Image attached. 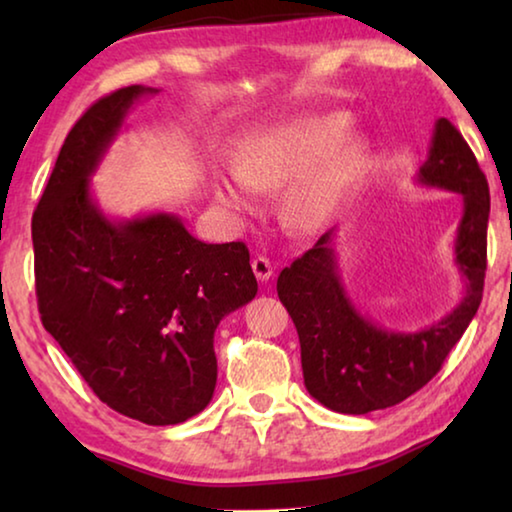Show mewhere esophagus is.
<instances>
[{"instance_id": "esophagus-1", "label": "esophagus", "mask_w": 512, "mask_h": 512, "mask_svg": "<svg viewBox=\"0 0 512 512\" xmlns=\"http://www.w3.org/2000/svg\"><path fill=\"white\" fill-rule=\"evenodd\" d=\"M253 273L259 282H266L273 277V264L268 262L266 257H255L253 259Z\"/></svg>"}]
</instances>
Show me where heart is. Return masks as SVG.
<instances>
[{
	"label": "heart",
	"mask_w": 512,
	"mask_h": 512,
	"mask_svg": "<svg viewBox=\"0 0 512 512\" xmlns=\"http://www.w3.org/2000/svg\"><path fill=\"white\" fill-rule=\"evenodd\" d=\"M350 126L348 112H329L248 137L235 167L214 171L216 201L246 212L253 207V189L268 192L298 179L289 194L291 221L300 230L320 228L368 158L366 137L345 135Z\"/></svg>",
	"instance_id": "b5f03b06"
}]
</instances>
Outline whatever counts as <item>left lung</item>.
<instances>
[{"instance_id": "obj_1", "label": "left lung", "mask_w": 512, "mask_h": 512, "mask_svg": "<svg viewBox=\"0 0 512 512\" xmlns=\"http://www.w3.org/2000/svg\"><path fill=\"white\" fill-rule=\"evenodd\" d=\"M415 183L463 196L454 264L463 298L436 323L400 332L372 323L345 289L334 253L336 228L284 268L277 296L298 329L302 377L309 395L327 409L363 415L388 409L427 384L461 341L483 296L490 192L474 153L452 121L440 117Z\"/></svg>"}]
</instances>
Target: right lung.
I'll return each mask as SVG.
<instances>
[{"label":"right lung","instance_id":"right-lung-1","mask_svg":"<svg viewBox=\"0 0 512 512\" xmlns=\"http://www.w3.org/2000/svg\"><path fill=\"white\" fill-rule=\"evenodd\" d=\"M146 85L99 99L69 131L33 212L42 325L101 402L153 427L210 404L214 332L257 293L241 241L205 244L171 212L115 219L92 176Z\"/></svg>","mask_w":512,"mask_h":512}]
</instances>
